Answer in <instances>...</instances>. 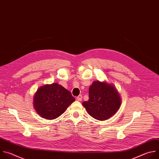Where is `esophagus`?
Instances as JSON below:
<instances>
[{
	"instance_id": "1",
	"label": "esophagus",
	"mask_w": 159,
	"mask_h": 159,
	"mask_svg": "<svg viewBox=\"0 0 159 159\" xmlns=\"http://www.w3.org/2000/svg\"><path fill=\"white\" fill-rule=\"evenodd\" d=\"M82 98H83V97H82V95H81V94H80L79 96H78V97H77L76 99H77V100H78V101L81 102V101L82 100Z\"/></svg>"
}]
</instances>
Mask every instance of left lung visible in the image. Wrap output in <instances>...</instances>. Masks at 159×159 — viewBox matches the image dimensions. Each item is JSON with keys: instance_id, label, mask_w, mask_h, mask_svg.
<instances>
[{"instance_id": "left-lung-1", "label": "left lung", "mask_w": 159, "mask_h": 159, "mask_svg": "<svg viewBox=\"0 0 159 159\" xmlns=\"http://www.w3.org/2000/svg\"><path fill=\"white\" fill-rule=\"evenodd\" d=\"M121 98L115 87L106 82L95 81L89 88V100L83 103L88 114L98 120H105L115 114Z\"/></svg>"}]
</instances>
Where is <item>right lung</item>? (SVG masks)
I'll use <instances>...</instances> for the list:
<instances>
[{"label":"right lung","instance_id":"add662e5","mask_svg":"<svg viewBox=\"0 0 159 159\" xmlns=\"http://www.w3.org/2000/svg\"><path fill=\"white\" fill-rule=\"evenodd\" d=\"M75 100L71 93L57 83L41 86L34 96L33 105L43 118L53 120L64 113Z\"/></svg>","mask_w":159,"mask_h":159}]
</instances>
